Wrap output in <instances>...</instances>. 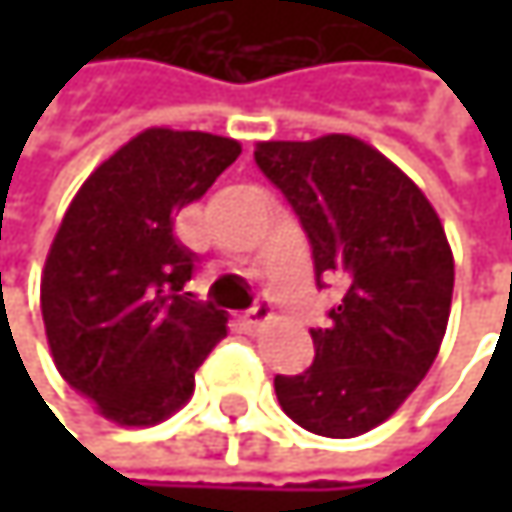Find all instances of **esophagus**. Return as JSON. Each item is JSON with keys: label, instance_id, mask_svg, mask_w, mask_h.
I'll return each instance as SVG.
<instances>
[{"label": "esophagus", "instance_id": "34e87169", "mask_svg": "<svg viewBox=\"0 0 512 512\" xmlns=\"http://www.w3.org/2000/svg\"><path fill=\"white\" fill-rule=\"evenodd\" d=\"M269 317H272L269 302H266V299H257L255 305L243 314V323H246V329H252V332H255V329H260Z\"/></svg>", "mask_w": 512, "mask_h": 512}]
</instances>
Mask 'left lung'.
Segmentation results:
<instances>
[{
  "mask_svg": "<svg viewBox=\"0 0 512 512\" xmlns=\"http://www.w3.org/2000/svg\"><path fill=\"white\" fill-rule=\"evenodd\" d=\"M255 162L299 216L317 284L344 287L329 329H311V367L275 376L278 403L317 436L353 439L391 418L439 356L454 296L445 228L427 195L353 136L260 142Z\"/></svg>",
  "mask_w": 512,
  "mask_h": 512,
  "instance_id": "8db88e82",
  "label": "left lung"
}]
</instances>
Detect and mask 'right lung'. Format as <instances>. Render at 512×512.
<instances>
[{
    "label": "right lung",
    "instance_id": "obj_1",
    "mask_svg": "<svg viewBox=\"0 0 512 512\" xmlns=\"http://www.w3.org/2000/svg\"><path fill=\"white\" fill-rule=\"evenodd\" d=\"M240 151L225 136L151 127L94 168L58 225L41 278L52 361L121 427L177 412L228 335V317L186 293L195 255L174 216Z\"/></svg>",
    "mask_w": 512,
    "mask_h": 512
}]
</instances>
